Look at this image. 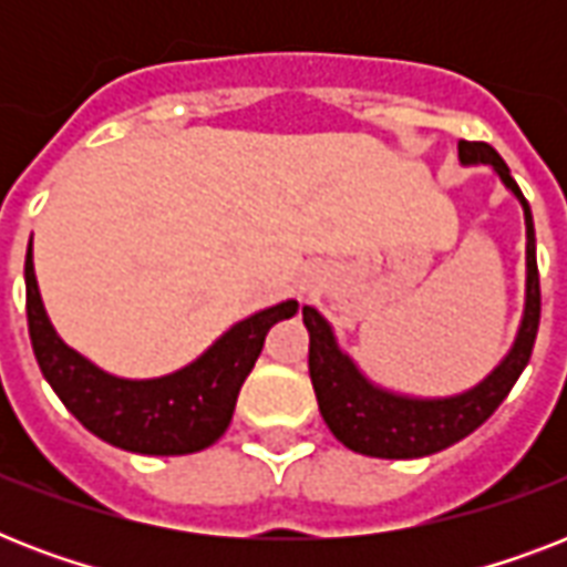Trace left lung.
<instances>
[{"instance_id":"1","label":"left lung","mask_w":567,"mask_h":567,"mask_svg":"<svg viewBox=\"0 0 567 567\" xmlns=\"http://www.w3.org/2000/svg\"><path fill=\"white\" fill-rule=\"evenodd\" d=\"M458 158L465 164H492L506 188L518 196L527 220V311L518 341L506 362L485 379L483 385L447 400H409L373 388L355 364L336 344V336L318 311L302 306V323L309 329V377L318 394L323 421L344 447L377 458H417L439 453L483 426L497 405L506 400L512 385L527 368L542 320V285L536 265V229L533 212L512 179L509 167L497 150L483 141H458Z\"/></svg>"}]
</instances>
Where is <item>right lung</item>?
Returning <instances> with one entry per match:
<instances>
[{"instance_id": "right-lung-1", "label": "right lung", "mask_w": 567, "mask_h": 567, "mask_svg": "<svg viewBox=\"0 0 567 567\" xmlns=\"http://www.w3.org/2000/svg\"><path fill=\"white\" fill-rule=\"evenodd\" d=\"M293 311L297 300L270 306L231 327L185 371L128 382L93 368L55 336L40 302L31 244L25 252V318L40 371L84 430L144 456H185L212 447L229 426L238 391L265 347L267 329Z\"/></svg>"}]
</instances>
